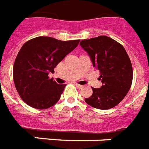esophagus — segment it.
<instances>
[{
    "mask_svg": "<svg viewBox=\"0 0 149 149\" xmlns=\"http://www.w3.org/2000/svg\"><path fill=\"white\" fill-rule=\"evenodd\" d=\"M75 85L78 88H82L84 87V85H81V84H75Z\"/></svg>",
    "mask_w": 149,
    "mask_h": 149,
    "instance_id": "esophagus-1",
    "label": "esophagus"
}]
</instances>
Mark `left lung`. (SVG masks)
Wrapping results in <instances>:
<instances>
[{
	"instance_id": "8db88e82",
	"label": "left lung",
	"mask_w": 149,
	"mask_h": 149,
	"mask_svg": "<svg viewBox=\"0 0 149 149\" xmlns=\"http://www.w3.org/2000/svg\"><path fill=\"white\" fill-rule=\"evenodd\" d=\"M80 45L88 52L94 67L100 71L102 82L99 88H91L93 94L84 101L102 110L114 108L125 97L132 83V65L125 49L104 35L82 40Z\"/></svg>"
}]
</instances>
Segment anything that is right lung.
<instances>
[{
  "label": "right lung",
  "instance_id": "1",
  "mask_svg": "<svg viewBox=\"0 0 149 149\" xmlns=\"http://www.w3.org/2000/svg\"><path fill=\"white\" fill-rule=\"evenodd\" d=\"M79 41L41 36L24 44L14 61L13 78L17 91L26 104L46 109L58 102L66 84H57L48 74L54 73V68Z\"/></svg>",
  "mask_w": 149,
  "mask_h": 149
}]
</instances>
